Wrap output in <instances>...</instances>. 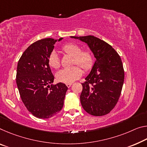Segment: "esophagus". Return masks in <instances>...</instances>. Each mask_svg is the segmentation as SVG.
I'll return each instance as SVG.
<instances>
[{
    "label": "esophagus",
    "instance_id": "1",
    "mask_svg": "<svg viewBox=\"0 0 147 147\" xmlns=\"http://www.w3.org/2000/svg\"><path fill=\"white\" fill-rule=\"evenodd\" d=\"M72 84H66V86H67V88H70Z\"/></svg>",
    "mask_w": 147,
    "mask_h": 147
}]
</instances>
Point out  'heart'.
<instances>
[{
  "mask_svg": "<svg viewBox=\"0 0 147 147\" xmlns=\"http://www.w3.org/2000/svg\"><path fill=\"white\" fill-rule=\"evenodd\" d=\"M63 50L73 56V63H76L85 71H89L94 64V57L89 50H81L80 46L74 43H68L63 46ZM48 63L51 67L57 69L60 65L59 57L57 52L53 51L49 55ZM82 71L77 65L70 68L63 69L56 73V78L59 82L71 84L82 76Z\"/></svg>",
  "mask_w": 147,
  "mask_h": 147,
  "instance_id": "obj_1",
  "label": "heart"
}]
</instances>
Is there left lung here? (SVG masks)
I'll list each match as a JSON object with an SVG mask.
<instances>
[{"label": "left lung", "mask_w": 147, "mask_h": 147, "mask_svg": "<svg viewBox=\"0 0 147 147\" xmlns=\"http://www.w3.org/2000/svg\"><path fill=\"white\" fill-rule=\"evenodd\" d=\"M71 38L87 44L96 59L86 81L82 83L81 105L90 115H105L117 103L124 84V71L120 55L108 43L95 36Z\"/></svg>", "instance_id": "8db88e82"}]
</instances>
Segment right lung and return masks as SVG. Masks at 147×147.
<instances>
[{
	"instance_id": "add662e5",
	"label": "right lung",
	"mask_w": 147,
	"mask_h": 147,
	"mask_svg": "<svg viewBox=\"0 0 147 147\" xmlns=\"http://www.w3.org/2000/svg\"><path fill=\"white\" fill-rule=\"evenodd\" d=\"M62 39L48 38L35 42L18 61L16 84L20 97L27 110L38 118L52 117L63 107L68 88L61 82L53 84L54 76L48 63L54 44Z\"/></svg>"
}]
</instances>
